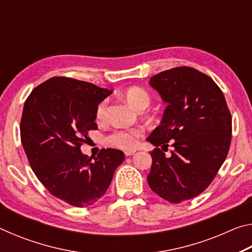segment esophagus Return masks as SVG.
Segmentation results:
<instances>
[{"label":"esophagus","mask_w":252,"mask_h":252,"mask_svg":"<svg viewBox=\"0 0 252 252\" xmlns=\"http://www.w3.org/2000/svg\"><path fill=\"white\" fill-rule=\"evenodd\" d=\"M134 153H135V151H126L125 155H126V157H129V156H133Z\"/></svg>","instance_id":"1"}]
</instances>
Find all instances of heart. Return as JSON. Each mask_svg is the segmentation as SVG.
Returning <instances> with one entry per match:
<instances>
[{"instance_id": "b5f03b06", "label": "heart", "mask_w": 252, "mask_h": 252, "mask_svg": "<svg viewBox=\"0 0 252 252\" xmlns=\"http://www.w3.org/2000/svg\"><path fill=\"white\" fill-rule=\"evenodd\" d=\"M126 99L134 109L140 110L147 108L150 104V95L146 90L141 88L134 87L127 89L126 92ZM108 110V100L101 101L96 106L95 119L102 122L106 118ZM144 131L142 127H130V129H118L109 135L108 141L112 146L123 149V150H133L139 144V140L142 138Z\"/></svg>"}]
</instances>
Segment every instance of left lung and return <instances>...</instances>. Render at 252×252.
I'll return each mask as SVG.
<instances>
[{"instance_id":"obj_1","label":"left lung","mask_w":252,"mask_h":252,"mask_svg":"<svg viewBox=\"0 0 252 252\" xmlns=\"http://www.w3.org/2000/svg\"><path fill=\"white\" fill-rule=\"evenodd\" d=\"M150 85L168 105L147 139L156 147L148 183L162 199L180 203L203 192L218 173L231 142V114L215 81L193 67L160 72ZM169 143L167 158L158 147Z\"/></svg>"}]
</instances>
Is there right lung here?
Wrapping results in <instances>:
<instances>
[{
  "label": "right lung",
  "instance_id": "1",
  "mask_svg": "<svg viewBox=\"0 0 252 252\" xmlns=\"http://www.w3.org/2000/svg\"><path fill=\"white\" fill-rule=\"evenodd\" d=\"M112 90L64 76L34 89L24 103L21 141L30 165L51 194L84 208L103 197L116 169L125 160L117 149H102L92 159L81 152L96 130L97 104Z\"/></svg>",
  "mask_w": 252,
  "mask_h": 252
}]
</instances>
